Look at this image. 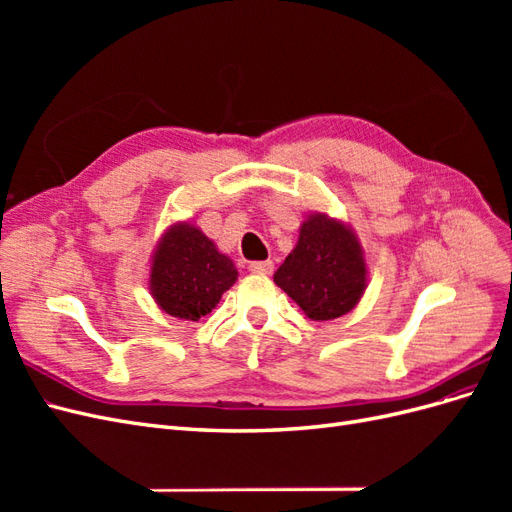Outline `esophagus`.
I'll use <instances>...</instances> for the list:
<instances>
[{
	"instance_id": "34e87169",
	"label": "esophagus",
	"mask_w": 512,
	"mask_h": 512,
	"mask_svg": "<svg viewBox=\"0 0 512 512\" xmlns=\"http://www.w3.org/2000/svg\"><path fill=\"white\" fill-rule=\"evenodd\" d=\"M247 269H250L252 273H258V275H271L273 273V260L250 262V265H247Z\"/></svg>"
}]
</instances>
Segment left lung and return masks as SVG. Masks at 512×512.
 <instances>
[{
	"label": "left lung",
	"instance_id": "left-lung-1",
	"mask_svg": "<svg viewBox=\"0 0 512 512\" xmlns=\"http://www.w3.org/2000/svg\"><path fill=\"white\" fill-rule=\"evenodd\" d=\"M365 275L363 250L352 232L324 215H312L273 280L307 318L333 320L359 303Z\"/></svg>",
	"mask_w": 512,
	"mask_h": 512
}]
</instances>
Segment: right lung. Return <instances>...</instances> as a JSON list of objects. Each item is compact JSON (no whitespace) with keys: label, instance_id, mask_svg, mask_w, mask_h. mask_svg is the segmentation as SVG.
Wrapping results in <instances>:
<instances>
[{"label":"right lung","instance_id":"1","mask_svg":"<svg viewBox=\"0 0 512 512\" xmlns=\"http://www.w3.org/2000/svg\"><path fill=\"white\" fill-rule=\"evenodd\" d=\"M237 282L232 260L190 224H177L160 241L151 267V292L166 314L198 320Z\"/></svg>","mask_w":512,"mask_h":512}]
</instances>
